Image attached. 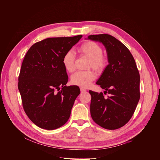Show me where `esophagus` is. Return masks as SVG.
Masks as SVG:
<instances>
[{
  "mask_svg": "<svg viewBox=\"0 0 160 160\" xmlns=\"http://www.w3.org/2000/svg\"><path fill=\"white\" fill-rule=\"evenodd\" d=\"M80 91H81L82 93H83V92H85L87 90H86V89H85V88L81 87V88H80Z\"/></svg>",
  "mask_w": 160,
  "mask_h": 160,
  "instance_id": "esophagus-1",
  "label": "esophagus"
}]
</instances>
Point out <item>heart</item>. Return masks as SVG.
<instances>
[{"label": "heart", "instance_id": "obj_1", "mask_svg": "<svg viewBox=\"0 0 160 160\" xmlns=\"http://www.w3.org/2000/svg\"><path fill=\"white\" fill-rule=\"evenodd\" d=\"M78 52L90 59L89 68H93L99 72H102L106 66L107 59L102 56L103 51L100 45L93 41H87L83 43L78 49ZM75 56L72 51H67L62 58V64L65 70L72 72L75 70ZM96 78L93 71H78L71 77L72 84L82 87H88L91 82Z\"/></svg>", "mask_w": 160, "mask_h": 160}]
</instances>
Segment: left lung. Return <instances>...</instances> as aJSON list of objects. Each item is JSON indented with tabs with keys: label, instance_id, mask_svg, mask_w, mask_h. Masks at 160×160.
Masks as SVG:
<instances>
[{
	"label": "left lung",
	"instance_id": "1",
	"mask_svg": "<svg viewBox=\"0 0 160 160\" xmlns=\"http://www.w3.org/2000/svg\"><path fill=\"white\" fill-rule=\"evenodd\" d=\"M87 39L102 43L109 64L96 82L106 93L89 90L90 115L101 127L115 130L132 118L140 99V75L134 58L120 41L108 34L89 35Z\"/></svg>",
	"mask_w": 160,
	"mask_h": 160
}]
</instances>
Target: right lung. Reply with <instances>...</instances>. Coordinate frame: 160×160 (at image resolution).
Wrapping results in <instances>:
<instances>
[{"instance_id": "obj_1", "label": "right lung", "mask_w": 160, "mask_h": 160, "mask_svg": "<svg viewBox=\"0 0 160 160\" xmlns=\"http://www.w3.org/2000/svg\"><path fill=\"white\" fill-rule=\"evenodd\" d=\"M82 37L44 39L34 43L25 56L18 89L26 114L40 128H58L70 117L80 90L78 86L66 85L68 77L62 60Z\"/></svg>"}]
</instances>
